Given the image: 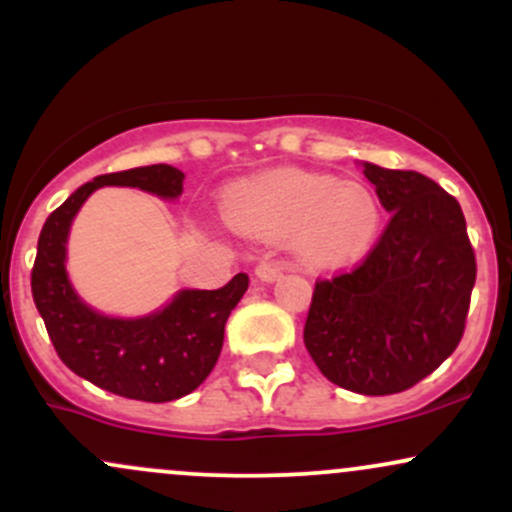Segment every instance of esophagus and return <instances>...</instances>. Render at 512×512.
I'll use <instances>...</instances> for the list:
<instances>
[{
    "label": "esophagus",
    "mask_w": 512,
    "mask_h": 512,
    "mask_svg": "<svg viewBox=\"0 0 512 512\" xmlns=\"http://www.w3.org/2000/svg\"><path fill=\"white\" fill-rule=\"evenodd\" d=\"M280 276H283V266H280V263L263 261L256 266V278L263 280V283H273V280H278Z\"/></svg>",
    "instance_id": "34e87169"
}]
</instances>
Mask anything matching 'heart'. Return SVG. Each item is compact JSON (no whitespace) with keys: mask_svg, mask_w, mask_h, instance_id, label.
Masks as SVG:
<instances>
[{"mask_svg":"<svg viewBox=\"0 0 512 512\" xmlns=\"http://www.w3.org/2000/svg\"><path fill=\"white\" fill-rule=\"evenodd\" d=\"M224 219L241 234L288 239L298 256L320 266L364 254L381 224L376 195L329 175L283 173L258 180L224 202Z\"/></svg>","mask_w":512,"mask_h":512,"instance_id":"b5f03b06","label":"heart"}]
</instances>
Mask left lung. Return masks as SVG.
<instances>
[{"mask_svg": "<svg viewBox=\"0 0 512 512\" xmlns=\"http://www.w3.org/2000/svg\"><path fill=\"white\" fill-rule=\"evenodd\" d=\"M359 166L390 222L359 268L317 280L302 337L339 388L390 395L452 356L464 334L476 258L459 202L434 180Z\"/></svg>", "mask_w": 512, "mask_h": 512, "instance_id": "1", "label": "left lung"}]
</instances>
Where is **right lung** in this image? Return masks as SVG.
<instances>
[{
	"label": "right lung",
	"mask_w": 512,
	"mask_h": 512,
	"mask_svg": "<svg viewBox=\"0 0 512 512\" xmlns=\"http://www.w3.org/2000/svg\"><path fill=\"white\" fill-rule=\"evenodd\" d=\"M183 180V170L166 163L97 175L46 219L31 273L36 310L60 361L97 388L144 403L183 398L210 376L224 344V324L244 298L249 276L236 273L219 290L183 288L139 317L104 315L70 283V227L87 197L104 185L139 188L173 202L183 195Z\"/></svg>",
	"instance_id": "obj_1"
}]
</instances>
